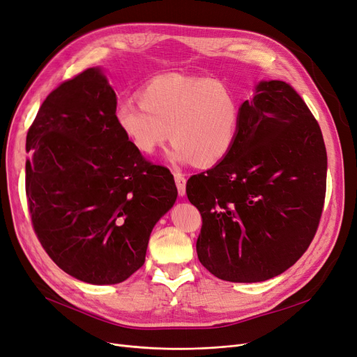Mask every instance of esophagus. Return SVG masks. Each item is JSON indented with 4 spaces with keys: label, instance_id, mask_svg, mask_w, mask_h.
I'll return each mask as SVG.
<instances>
[{
    "label": "esophagus",
    "instance_id": "1",
    "mask_svg": "<svg viewBox=\"0 0 357 357\" xmlns=\"http://www.w3.org/2000/svg\"><path fill=\"white\" fill-rule=\"evenodd\" d=\"M174 180H176V186H177L178 195L180 196L186 195V176L180 173V171H174Z\"/></svg>",
    "mask_w": 357,
    "mask_h": 357
}]
</instances>
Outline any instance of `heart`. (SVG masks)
Returning a JSON list of instances; mask_svg holds the SVG:
<instances>
[{
    "label": "heart",
    "instance_id": "obj_1",
    "mask_svg": "<svg viewBox=\"0 0 357 357\" xmlns=\"http://www.w3.org/2000/svg\"><path fill=\"white\" fill-rule=\"evenodd\" d=\"M139 101H121L114 119L133 148L152 155L168 139L171 158L212 167L233 149L240 127V102L220 80L181 75L151 79Z\"/></svg>",
    "mask_w": 357,
    "mask_h": 357
}]
</instances>
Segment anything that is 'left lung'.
I'll list each match as a JSON object with an SVG mask.
<instances>
[{
    "label": "left lung",
    "instance_id": "8db88e82",
    "mask_svg": "<svg viewBox=\"0 0 357 357\" xmlns=\"http://www.w3.org/2000/svg\"><path fill=\"white\" fill-rule=\"evenodd\" d=\"M326 190L321 127L291 84L261 82L240 107L236 144L225 158L188 180L202 228L201 264L231 282L280 275L317 234Z\"/></svg>",
    "mask_w": 357,
    "mask_h": 357
}]
</instances>
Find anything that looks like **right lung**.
Returning <instances> with one entry per match:
<instances>
[{
    "label": "right lung",
    "instance_id": "1",
    "mask_svg": "<svg viewBox=\"0 0 357 357\" xmlns=\"http://www.w3.org/2000/svg\"><path fill=\"white\" fill-rule=\"evenodd\" d=\"M99 68L59 84L26 137V197L39 243L64 273L117 284L145 264L153 225L174 205L169 169L148 161L114 119Z\"/></svg>",
    "mask_w": 357,
    "mask_h": 357
}]
</instances>
